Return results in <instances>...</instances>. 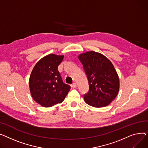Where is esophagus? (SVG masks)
Here are the masks:
<instances>
[{
  "label": "esophagus",
  "instance_id": "34e87169",
  "mask_svg": "<svg viewBox=\"0 0 148 148\" xmlns=\"http://www.w3.org/2000/svg\"><path fill=\"white\" fill-rule=\"evenodd\" d=\"M71 86L72 88H76V84L75 82L73 83L72 84H71Z\"/></svg>",
  "mask_w": 148,
  "mask_h": 148
}]
</instances>
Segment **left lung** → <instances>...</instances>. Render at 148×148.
Returning a JSON list of instances; mask_svg holds the SVG:
<instances>
[{
	"mask_svg": "<svg viewBox=\"0 0 148 148\" xmlns=\"http://www.w3.org/2000/svg\"><path fill=\"white\" fill-rule=\"evenodd\" d=\"M78 58L89 84L88 92L84 95L85 103L95 108L108 106L119 89V77L114 66L105 56L94 51L80 54Z\"/></svg>",
	"mask_w": 148,
	"mask_h": 148,
	"instance_id": "1",
	"label": "left lung"
}]
</instances>
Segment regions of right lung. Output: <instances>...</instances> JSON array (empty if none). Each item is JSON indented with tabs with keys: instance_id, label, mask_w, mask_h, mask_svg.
<instances>
[{
	"instance_id": "add662e5",
	"label": "right lung",
	"mask_w": 148,
	"mask_h": 148,
	"mask_svg": "<svg viewBox=\"0 0 148 148\" xmlns=\"http://www.w3.org/2000/svg\"><path fill=\"white\" fill-rule=\"evenodd\" d=\"M63 56L49 54L34 66L29 79L30 93L34 100L43 107H51L61 103L71 86L63 82L58 66Z\"/></svg>"
}]
</instances>
